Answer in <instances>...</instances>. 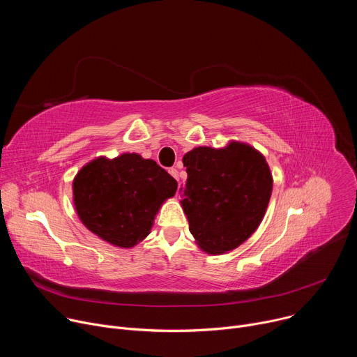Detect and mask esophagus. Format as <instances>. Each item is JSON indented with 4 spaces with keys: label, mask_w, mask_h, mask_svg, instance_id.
<instances>
[{
    "label": "esophagus",
    "mask_w": 357,
    "mask_h": 357,
    "mask_svg": "<svg viewBox=\"0 0 357 357\" xmlns=\"http://www.w3.org/2000/svg\"><path fill=\"white\" fill-rule=\"evenodd\" d=\"M169 174L178 181L179 179V172H178V169L176 168H169Z\"/></svg>",
    "instance_id": "esophagus-1"
}]
</instances>
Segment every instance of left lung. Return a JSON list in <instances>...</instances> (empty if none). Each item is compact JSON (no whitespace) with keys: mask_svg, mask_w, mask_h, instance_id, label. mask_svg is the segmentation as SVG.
<instances>
[{"mask_svg":"<svg viewBox=\"0 0 357 357\" xmlns=\"http://www.w3.org/2000/svg\"><path fill=\"white\" fill-rule=\"evenodd\" d=\"M188 179L181 205L197 245L209 254L237 248L260 226L273 192L261 152L231 141L225 148L197 146L183 157Z\"/></svg>","mask_w":357,"mask_h":357,"instance_id":"1","label":"left lung"}]
</instances>
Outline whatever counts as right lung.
Returning a JSON list of instances; mask_svg holds the SVG:
<instances>
[{
	"label": "right lung",
	"mask_w": 357,
	"mask_h": 357,
	"mask_svg": "<svg viewBox=\"0 0 357 357\" xmlns=\"http://www.w3.org/2000/svg\"><path fill=\"white\" fill-rule=\"evenodd\" d=\"M178 182L155 161L138 154L98 157L73 181V202L82 223L101 240L130 248L142 241Z\"/></svg>",
	"instance_id": "obj_1"
}]
</instances>
